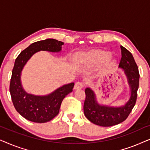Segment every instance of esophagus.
I'll return each instance as SVG.
<instances>
[{"instance_id": "obj_1", "label": "esophagus", "mask_w": 150, "mask_h": 150, "mask_svg": "<svg viewBox=\"0 0 150 150\" xmlns=\"http://www.w3.org/2000/svg\"><path fill=\"white\" fill-rule=\"evenodd\" d=\"M84 87V84L82 82H76L75 83L74 89H80Z\"/></svg>"}]
</instances>
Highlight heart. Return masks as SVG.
<instances>
[{"mask_svg":"<svg viewBox=\"0 0 150 150\" xmlns=\"http://www.w3.org/2000/svg\"><path fill=\"white\" fill-rule=\"evenodd\" d=\"M84 57L91 63H102L110 57V53L104 50H95L85 54Z\"/></svg>","mask_w":150,"mask_h":150,"instance_id":"1","label":"heart"}]
</instances>
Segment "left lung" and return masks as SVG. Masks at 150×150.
Wrapping results in <instances>:
<instances>
[{
  "label": "left lung",
  "instance_id": "left-lung-1",
  "mask_svg": "<svg viewBox=\"0 0 150 150\" xmlns=\"http://www.w3.org/2000/svg\"><path fill=\"white\" fill-rule=\"evenodd\" d=\"M122 58L120 67L124 69L131 88V96L128 102L122 107L114 108L100 106L96 102L95 95L89 88L85 89V100L84 102V113L90 122L104 127L112 126L125 121L132 111L136 104L137 90L139 84L138 66L130 52L122 46Z\"/></svg>",
  "mask_w": 150,
  "mask_h": 150
}]
</instances>
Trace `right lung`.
Returning a JSON list of instances; mask_svg holds the SVG:
<instances>
[{"mask_svg": "<svg viewBox=\"0 0 150 150\" xmlns=\"http://www.w3.org/2000/svg\"><path fill=\"white\" fill-rule=\"evenodd\" d=\"M63 42L47 39L30 44L16 59L10 81L9 91L14 107L22 117L30 122L45 123L52 120L59 112L63 100L72 91L74 83L63 85L50 95L36 96L28 94L22 89L20 74L24 65L35 53L40 50L59 52Z\"/></svg>", "mask_w": 150, "mask_h": 150, "instance_id": "1", "label": "right lung"}]
</instances>
